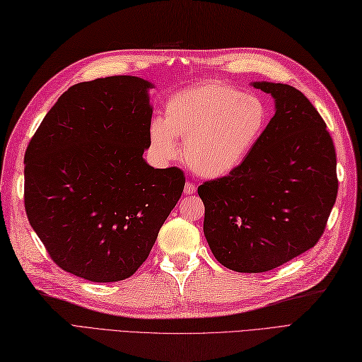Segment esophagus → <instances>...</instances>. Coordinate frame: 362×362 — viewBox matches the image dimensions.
Listing matches in <instances>:
<instances>
[{
  "label": "esophagus",
  "instance_id": "esophagus-1",
  "mask_svg": "<svg viewBox=\"0 0 362 362\" xmlns=\"http://www.w3.org/2000/svg\"><path fill=\"white\" fill-rule=\"evenodd\" d=\"M184 193H186V195H193V193H197V186H195V184L186 182V186H184Z\"/></svg>",
  "mask_w": 362,
  "mask_h": 362
}]
</instances>
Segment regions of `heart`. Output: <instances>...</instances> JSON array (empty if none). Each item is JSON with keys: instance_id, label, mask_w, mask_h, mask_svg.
Instances as JSON below:
<instances>
[{"instance_id": "heart-1", "label": "heart", "mask_w": 362, "mask_h": 362, "mask_svg": "<svg viewBox=\"0 0 362 362\" xmlns=\"http://www.w3.org/2000/svg\"><path fill=\"white\" fill-rule=\"evenodd\" d=\"M267 124V107L258 96L236 87L206 81L175 93L164 118L148 126V148L161 163L181 155L204 178H221L240 167Z\"/></svg>"}]
</instances>
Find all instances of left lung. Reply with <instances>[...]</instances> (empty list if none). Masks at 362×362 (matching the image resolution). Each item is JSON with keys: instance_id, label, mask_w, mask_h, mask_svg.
Instances as JSON below:
<instances>
[{"instance_id": "obj_1", "label": "left lung", "mask_w": 362, "mask_h": 362, "mask_svg": "<svg viewBox=\"0 0 362 362\" xmlns=\"http://www.w3.org/2000/svg\"><path fill=\"white\" fill-rule=\"evenodd\" d=\"M252 86L273 96L275 115L240 167L198 187L211 253L241 273L276 269L312 249L338 195L337 153L313 104L288 84Z\"/></svg>"}]
</instances>
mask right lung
Returning a JSON list of instances; mask_svg holds the SVG:
<instances>
[{
    "instance_id": "add662e5",
    "label": "right lung",
    "mask_w": 362,
    "mask_h": 362,
    "mask_svg": "<svg viewBox=\"0 0 362 362\" xmlns=\"http://www.w3.org/2000/svg\"><path fill=\"white\" fill-rule=\"evenodd\" d=\"M143 78L79 83L59 96L24 155V207L57 266L93 283L134 275L186 184L153 169L152 105Z\"/></svg>"
}]
</instances>
